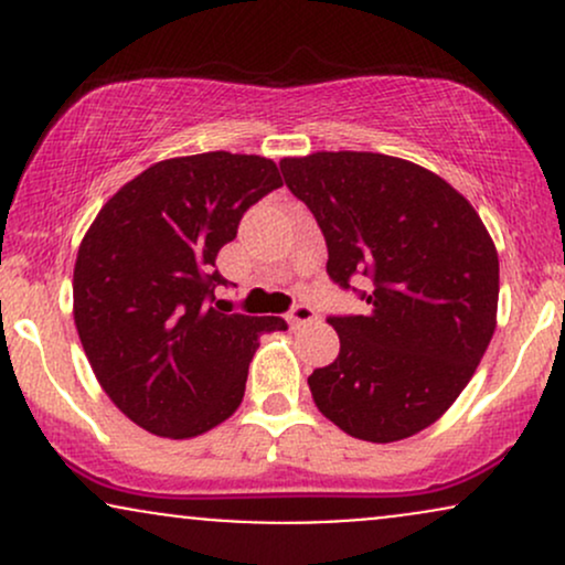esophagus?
I'll list each match as a JSON object with an SVG mask.
<instances>
[{
	"mask_svg": "<svg viewBox=\"0 0 565 565\" xmlns=\"http://www.w3.org/2000/svg\"><path fill=\"white\" fill-rule=\"evenodd\" d=\"M287 319H289L291 327H302V323H310V321L319 319V313H316L313 305L297 302V305H291V310L287 313Z\"/></svg>",
	"mask_w": 565,
	"mask_h": 565,
	"instance_id": "obj_1",
	"label": "esophagus"
}]
</instances>
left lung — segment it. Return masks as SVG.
I'll return each instance as SVG.
<instances>
[{"label": "left lung", "mask_w": 565, "mask_h": 565, "mask_svg": "<svg viewBox=\"0 0 565 565\" xmlns=\"http://www.w3.org/2000/svg\"><path fill=\"white\" fill-rule=\"evenodd\" d=\"M327 238V274L369 305L329 316L334 364L308 377L323 417L391 444L433 425L465 391L497 327L499 257L470 201L412 161L321 151L281 161ZM355 277L367 284L355 290Z\"/></svg>", "instance_id": "8db88e82"}]
</instances>
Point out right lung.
Wrapping results in <instances>:
<instances>
[{"label": "right lung", "instance_id": "obj_1", "mask_svg": "<svg viewBox=\"0 0 565 565\" xmlns=\"http://www.w3.org/2000/svg\"><path fill=\"white\" fill-rule=\"evenodd\" d=\"M270 159L212 151L159 161L108 199L79 246L74 321L97 382L142 430L191 438L244 398L257 337L278 316L231 313L217 252L281 188Z\"/></svg>", "mask_w": 565, "mask_h": 565}]
</instances>
